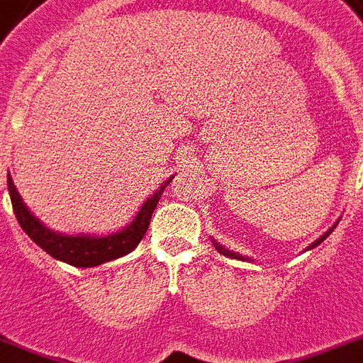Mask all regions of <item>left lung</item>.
I'll list each match as a JSON object with an SVG mask.
<instances>
[{"instance_id":"1","label":"left lung","mask_w":363,"mask_h":363,"mask_svg":"<svg viewBox=\"0 0 363 363\" xmlns=\"http://www.w3.org/2000/svg\"><path fill=\"white\" fill-rule=\"evenodd\" d=\"M336 225H337V221L334 225H332L330 228H328L327 233L323 234V236H319L318 240H315V242H312L308 245V247H306V251H310V249H313V247H318L319 243L323 242V240H327L328 238V234L332 233V230H334V228H336ZM212 243H214V247H216V251L219 252V255H223V257H228V258H238V260H251V258L249 257H242V255H240V252H234V251H230V249H225L223 245H219L218 242H216V240H212Z\"/></svg>"}]
</instances>
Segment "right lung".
<instances>
[{
    "label": "right lung",
    "mask_w": 363,
    "mask_h": 363,
    "mask_svg": "<svg viewBox=\"0 0 363 363\" xmlns=\"http://www.w3.org/2000/svg\"><path fill=\"white\" fill-rule=\"evenodd\" d=\"M172 175L167 181L157 188L153 196L142 203L140 210L136 212L135 219L129 225H125L121 230H116L111 234H62L59 230L45 227L40 219L27 208L21 196L18 194L14 182H12L11 173H7V186L9 196H11L12 210L16 214L18 223L26 230V234L40 249H44L48 255L60 262H66L69 266L75 267H96L101 266L105 262L116 260V258L129 255L133 249L144 238L147 233L149 221L153 216L155 208L158 205V199L162 197V191L172 182Z\"/></svg>",
    "instance_id": "1"
}]
</instances>
